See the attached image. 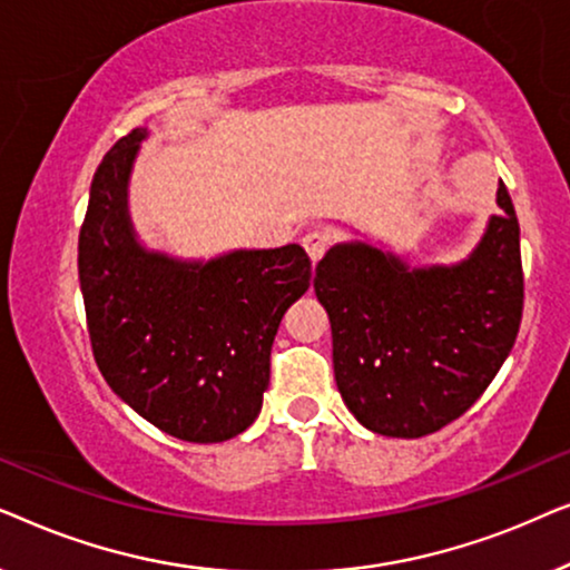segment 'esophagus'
<instances>
[{"label": "esophagus", "instance_id": "34e87169", "mask_svg": "<svg viewBox=\"0 0 570 570\" xmlns=\"http://www.w3.org/2000/svg\"><path fill=\"white\" fill-rule=\"evenodd\" d=\"M303 248H306L308 259L316 264L324 256L326 248H330V236H326V233H322V230H311V233H306V236H303Z\"/></svg>", "mask_w": 570, "mask_h": 570}]
</instances>
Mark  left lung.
<instances>
[{
	"label": "left lung",
	"mask_w": 570,
	"mask_h": 570,
	"mask_svg": "<svg viewBox=\"0 0 570 570\" xmlns=\"http://www.w3.org/2000/svg\"><path fill=\"white\" fill-rule=\"evenodd\" d=\"M480 244L410 267L368 240L334 244L314 291L330 314L334 379L368 431L420 439L464 415L501 371L524 308L519 220L505 184Z\"/></svg>",
	"instance_id": "8db88e82"
}]
</instances>
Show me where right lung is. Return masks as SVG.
<instances>
[{
  "label": "right lung",
  "instance_id": "add662e5",
  "mask_svg": "<svg viewBox=\"0 0 570 570\" xmlns=\"http://www.w3.org/2000/svg\"><path fill=\"white\" fill-rule=\"evenodd\" d=\"M147 129L121 137L92 176L77 269L96 363L147 423L189 443L244 433L269 386L285 311L308 291L298 244L178 259L139 244L129 176Z\"/></svg>",
  "mask_w": 570,
  "mask_h": 570
}]
</instances>
